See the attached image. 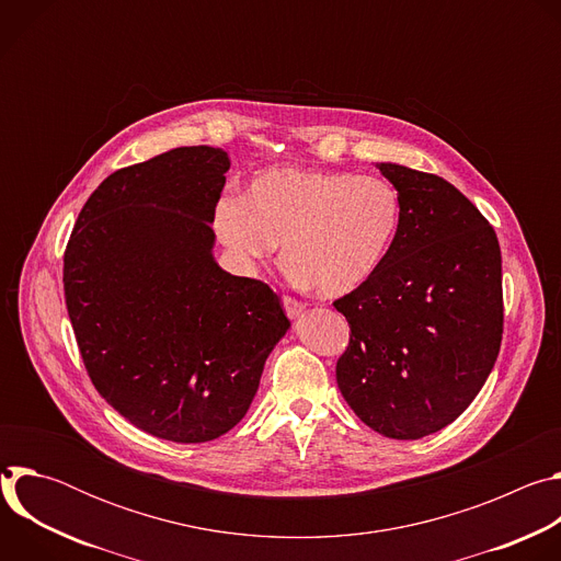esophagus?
Listing matches in <instances>:
<instances>
[{
    "instance_id": "obj_1",
    "label": "esophagus",
    "mask_w": 561,
    "mask_h": 561,
    "mask_svg": "<svg viewBox=\"0 0 561 561\" xmlns=\"http://www.w3.org/2000/svg\"><path fill=\"white\" fill-rule=\"evenodd\" d=\"M284 310H286V314H288L290 319H295V317H299V314L304 312V304L297 301V299H293V297H284Z\"/></svg>"
}]
</instances>
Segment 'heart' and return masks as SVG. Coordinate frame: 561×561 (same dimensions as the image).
Returning a JSON list of instances; mask_svg holds the SVG:
<instances>
[{"instance_id": "b5f03b06", "label": "heart", "mask_w": 561, "mask_h": 561, "mask_svg": "<svg viewBox=\"0 0 561 561\" xmlns=\"http://www.w3.org/2000/svg\"><path fill=\"white\" fill-rule=\"evenodd\" d=\"M213 226L232 262L253 271L282 242L293 282L324 297L368 284L402 226V197L381 178L301 167L255 173L242 197H221Z\"/></svg>"}]
</instances>
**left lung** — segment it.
I'll use <instances>...</instances> for the list:
<instances>
[{"instance_id": "8db88e82", "label": "left lung", "mask_w": 561, "mask_h": 561, "mask_svg": "<svg viewBox=\"0 0 561 561\" xmlns=\"http://www.w3.org/2000/svg\"><path fill=\"white\" fill-rule=\"evenodd\" d=\"M402 197V226L375 277L335 301L351 342L337 386L383 437L455 422L486 383L504 331L502 251L486 217L446 180L377 164Z\"/></svg>"}]
</instances>
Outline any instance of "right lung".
<instances>
[{"mask_svg":"<svg viewBox=\"0 0 561 561\" xmlns=\"http://www.w3.org/2000/svg\"><path fill=\"white\" fill-rule=\"evenodd\" d=\"M228 169L226 150L182 146L115 171L64 253L66 308L91 381L159 439L228 433L290 329L264 282L215 262L210 224Z\"/></svg>","mask_w":561,"mask_h":561,"instance_id":"right-lung-1","label":"right lung"}]
</instances>
